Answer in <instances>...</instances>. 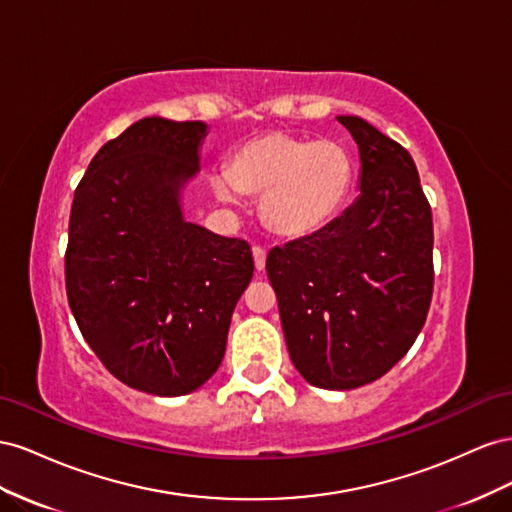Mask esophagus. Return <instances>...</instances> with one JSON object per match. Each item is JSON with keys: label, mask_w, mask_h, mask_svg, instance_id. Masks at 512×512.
<instances>
[{"label": "esophagus", "mask_w": 512, "mask_h": 512, "mask_svg": "<svg viewBox=\"0 0 512 512\" xmlns=\"http://www.w3.org/2000/svg\"><path fill=\"white\" fill-rule=\"evenodd\" d=\"M266 248L264 246H253V259H255V268L261 272L266 268Z\"/></svg>", "instance_id": "34e87169"}]
</instances>
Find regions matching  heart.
Segmentation results:
<instances>
[{"label":"heart","mask_w":512,"mask_h":512,"mask_svg":"<svg viewBox=\"0 0 512 512\" xmlns=\"http://www.w3.org/2000/svg\"><path fill=\"white\" fill-rule=\"evenodd\" d=\"M354 156L337 139L268 133L231 154L227 175L214 180L221 199L261 197L264 225L298 240L326 227L354 186Z\"/></svg>","instance_id":"1"}]
</instances>
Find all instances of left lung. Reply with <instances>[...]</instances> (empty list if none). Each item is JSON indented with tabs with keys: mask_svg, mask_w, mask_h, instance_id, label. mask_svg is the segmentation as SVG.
<instances>
[{
	"mask_svg": "<svg viewBox=\"0 0 512 512\" xmlns=\"http://www.w3.org/2000/svg\"><path fill=\"white\" fill-rule=\"evenodd\" d=\"M339 122L360 150V197L266 259L289 358L326 390L388 373L414 345L433 296V218L410 152L356 115Z\"/></svg>",
	"mask_w": 512,
	"mask_h": 512,
	"instance_id": "obj_1",
	"label": "left lung"
}]
</instances>
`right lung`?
I'll use <instances>...</instances> for the list:
<instances>
[{"instance_id": "1", "label": "right lung", "mask_w": 512, "mask_h": 512, "mask_svg": "<svg viewBox=\"0 0 512 512\" xmlns=\"http://www.w3.org/2000/svg\"><path fill=\"white\" fill-rule=\"evenodd\" d=\"M203 122L143 118L92 158L72 199L66 296L87 345L122 384L180 397L225 356L253 253L180 210Z\"/></svg>"}]
</instances>
